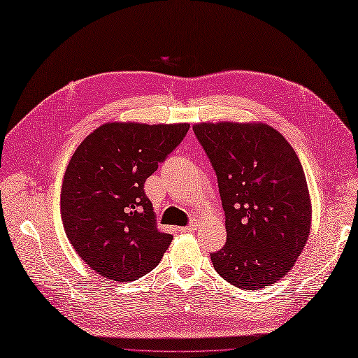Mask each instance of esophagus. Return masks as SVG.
Wrapping results in <instances>:
<instances>
[{
    "mask_svg": "<svg viewBox=\"0 0 358 358\" xmlns=\"http://www.w3.org/2000/svg\"><path fill=\"white\" fill-rule=\"evenodd\" d=\"M196 224H188V226H182L180 232H196Z\"/></svg>",
    "mask_w": 358,
    "mask_h": 358,
    "instance_id": "1",
    "label": "esophagus"
}]
</instances>
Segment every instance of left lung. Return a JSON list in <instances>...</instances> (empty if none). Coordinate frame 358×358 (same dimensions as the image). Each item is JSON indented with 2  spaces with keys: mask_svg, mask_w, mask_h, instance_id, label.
Masks as SVG:
<instances>
[{
  "mask_svg": "<svg viewBox=\"0 0 358 358\" xmlns=\"http://www.w3.org/2000/svg\"><path fill=\"white\" fill-rule=\"evenodd\" d=\"M226 215V245L211 261L223 280L261 290L294 266L311 229V199L290 143L266 123H196Z\"/></svg>",
  "mask_w": 358,
  "mask_h": 358,
  "instance_id": "1",
  "label": "left lung"
}]
</instances>
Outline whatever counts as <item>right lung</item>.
I'll list each match as a JSON object with an SVG mask.
<instances>
[{
  "instance_id": "1",
  "label": "right lung",
  "mask_w": 358,
  "mask_h": 358,
  "mask_svg": "<svg viewBox=\"0 0 358 358\" xmlns=\"http://www.w3.org/2000/svg\"><path fill=\"white\" fill-rule=\"evenodd\" d=\"M188 129L113 121L78 144L65 170L60 215L69 243L95 273L130 282L159 264L173 237L158 229L144 182Z\"/></svg>"
}]
</instances>
